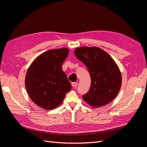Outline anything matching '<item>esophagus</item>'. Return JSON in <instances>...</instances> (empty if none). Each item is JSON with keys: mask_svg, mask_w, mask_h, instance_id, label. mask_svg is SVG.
Segmentation results:
<instances>
[{"mask_svg": "<svg viewBox=\"0 0 147 147\" xmlns=\"http://www.w3.org/2000/svg\"><path fill=\"white\" fill-rule=\"evenodd\" d=\"M77 85H78V83H77V82H72V86L74 88L77 87Z\"/></svg>", "mask_w": 147, "mask_h": 147, "instance_id": "esophagus-1", "label": "esophagus"}]
</instances>
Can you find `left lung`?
Listing matches in <instances>:
<instances>
[{
    "label": "left lung",
    "mask_w": 147,
    "mask_h": 147,
    "mask_svg": "<svg viewBox=\"0 0 147 147\" xmlns=\"http://www.w3.org/2000/svg\"><path fill=\"white\" fill-rule=\"evenodd\" d=\"M77 58L86 66L90 74V91L82 96L92 107H100L112 101L120 90L122 77L118 65L102 49L82 47L75 49Z\"/></svg>",
    "instance_id": "left-lung-1"
}]
</instances>
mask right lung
Instances as JSON below:
<instances>
[{"mask_svg":"<svg viewBox=\"0 0 147 147\" xmlns=\"http://www.w3.org/2000/svg\"><path fill=\"white\" fill-rule=\"evenodd\" d=\"M69 53L67 48L47 51L37 56L28 68L25 86L30 99L40 107L56 108L70 91L71 84L62 69Z\"/></svg>","mask_w":147,"mask_h":147,"instance_id":"1","label":"right lung"}]
</instances>
